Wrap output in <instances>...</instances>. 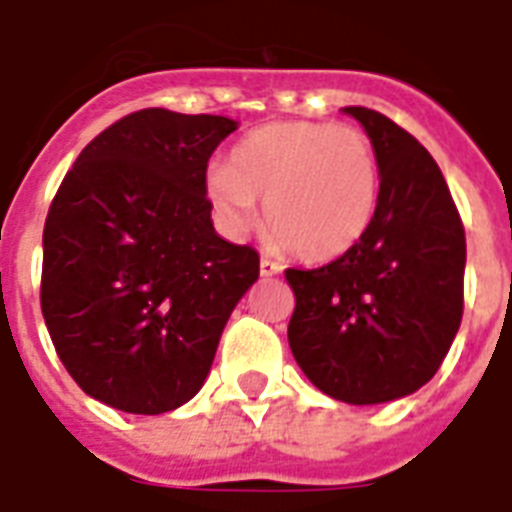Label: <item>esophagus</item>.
Returning a JSON list of instances; mask_svg holds the SVG:
<instances>
[{
  "mask_svg": "<svg viewBox=\"0 0 512 512\" xmlns=\"http://www.w3.org/2000/svg\"><path fill=\"white\" fill-rule=\"evenodd\" d=\"M279 271H282V263L271 260V257H260V274H263V277H274Z\"/></svg>",
  "mask_w": 512,
  "mask_h": 512,
  "instance_id": "34e87169",
  "label": "esophagus"
}]
</instances>
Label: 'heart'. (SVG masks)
<instances>
[{
  "mask_svg": "<svg viewBox=\"0 0 512 512\" xmlns=\"http://www.w3.org/2000/svg\"><path fill=\"white\" fill-rule=\"evenodd\" d=\"M205 191L219 222L246 233L266 200L274 241L304 260L345 255L378 208V158L365 131L343 123L282 120L235 145L230 167H211Z\"/></svg>",
  "mask_w": 512,
  "mask_h": 512,
  "instance_id": "heart-1",
  "label": "heart"
}]
</instances>
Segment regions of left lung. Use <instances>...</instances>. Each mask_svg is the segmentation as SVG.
Segmentation results:
<instances>
[{"instance_id":"8db88e82","label":"left lung","mask_w":512,"mask_h":512,"mask_svg":"<svg viewBox=\"0 0 512 512\" xmlns=\"http://www.w3.org/2000/svg\"><path fill=\"white\" fill-rule=\"evenodd\" d=\"M378 158L367 233L321 268H288V343L304 376L334 400L373 406L425 386L463 318L466 235L439 164L406 128L345 106Z\"/></svg>"}]
</instances>
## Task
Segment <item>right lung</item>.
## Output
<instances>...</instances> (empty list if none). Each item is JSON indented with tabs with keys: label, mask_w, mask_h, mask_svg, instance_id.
<instances>
[{
	"label": "right lung",
	"mask_w": 512,
	"mask_h": 512,
	"mask_svg": "<svg viewBox=\"0 0 512 512\" xmlns=\"http://www.w3.org/2000/svg\"><path fill=\"white\" fill-rule=\"evenodd\" d=\"M235 120L139 109L84 147L43 227L40 310L106 406L164 414L200 392L260 257L216 235L208 158Z\"/></svg>",
	"instance_id": "obj_1"
}]
</instances>
